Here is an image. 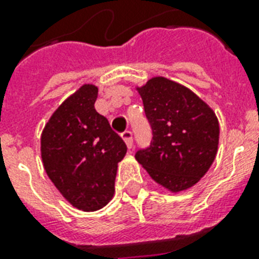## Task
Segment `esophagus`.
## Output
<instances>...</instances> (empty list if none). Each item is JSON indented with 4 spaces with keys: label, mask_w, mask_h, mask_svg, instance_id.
Instances as JSON below:
<instances>
[{
    "label": "esophagus",
    "mask_w": 259,
    "mask_h": 259,
    "mask_svg": "<svg viewBox=\"0 0 259 259\" xmlns=\"http://www.w3.org/2000/svg\"><path fill=\"white\" fill-rule=\"evenodd\" d=\"M122 140L126 142V146L129 148V149H132L133 148V133L130 132V130H126V132H123V133L121 134Z\"/></svg>",
    "instance_id": "esophagus-1"
}]
</instances>
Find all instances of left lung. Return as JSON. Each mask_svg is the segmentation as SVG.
Listing matches in <instances>:
<instances>
[{
    "mask_svg": "<svg viewBox=\"0 0 259 259\" xmlns=\"http://www.w3.org/2000/svg\"><path fill=\"white\" fill-rule=\"evenodd\" d=\"M136 90L153 132L150 146L138 150L136 160L169 192L192 188L217 157V114L188 87L164 76H154Z\"/></svg>",
    "mask_w": 259,
    "mask_h": 259,
    "instance_id": "obj_1",
    "label": "left lung"
}]
</instances>
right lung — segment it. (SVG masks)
<instances>
[{"label": "right lung", "mask_w": 259, "mask_h": 259, "mask_svg": "<svg viewBox=\"0 0 259 259\" xmlns=\"http://www.w3.org/2000/svg\"><path fill=\"white\" fill-rule=\"evenodd\" d=\"M98 87L86 83L55 110L41 133L47 175L70 204L82 211L103 208L114 196L125 142L94 105Z\"/></svg>", "instance_id": "add662e5"}]
</instances>
